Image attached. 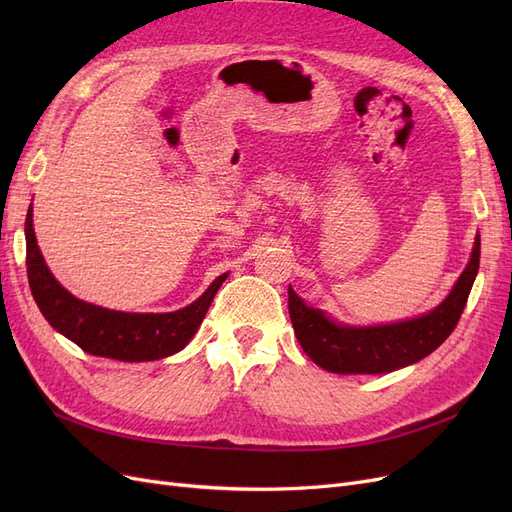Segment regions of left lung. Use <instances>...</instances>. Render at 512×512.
Returning a JSON list of instances; mask_svg holds the SVG:
<instances>
[{
	"label": "left lung",
	"instance_id": "obj_1",
	"mask_svg": "<svg viewBox=\"0 0 512 512\" xmlns=\"http://www.w3.org/2000/svg\"><path fill=\"white\" fill-rule=\"evenodd\" d=\"M480 262V239L466 271L451 294L433 312L386 327L352 329L331 322L320 309L307 307L288 288V309L303 352L316 365L335 374H384L425 359L451 335L468 303Z\"/></svg>",
	"mask_w": 512,
	"mask_h": 512
}]
</instances>
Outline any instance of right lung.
Wrapping results in <instances>:
<instances>
[{
	"instance_id": "obj_1",
	"label": "right lung",
	"mask_w": 512,
	"mask_h": 512,
	"mask_svg": "<svg viewBox=\"0 0 512 512\" xmlns=\"http://www.w3.org/2000/svg\"><path fill=\"white\" fill-rule=\"evenodd\" d=\"M27 239V280L42 316L53 329L94 356L117 361H158L188 346L203 322L207 309L228 273L220 275L203 297L192 305L168 314H126L79 301L61 288L53 273L46 269L38 250L32 207L25 218Z\"/></svg>"
}]
</instances>
